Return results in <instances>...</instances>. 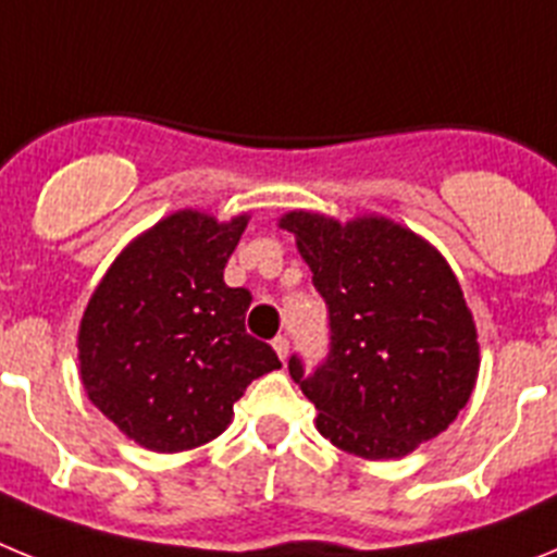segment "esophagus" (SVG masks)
<instances>
[{
  "label": "esophagus",
  "instance_id": "34e87169",
  "mask_svg": "<svg viewBox=\"0 0 557 557\" xmlns=\"http://www.w3.org/2000/svg\"><path fill=\"white\" fill-rule=\"evenodd\" d=\"M273 348H275V354H278V359H282V362H287V357H289V339L287 337H275L273 339Z\"/></svg>",
  "mask_w": 557,
  "mask_h": 557
}]
</instances>
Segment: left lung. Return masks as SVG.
Masks as SVG:
<instances>
[{
  "label": "left lung",
  "mask_w": 557,
  "mask_h": 557,
  "mask_svg": "<svg viewBox=\"0 0 557 557\" xmlns=\"http://www.w3.org/2000/svg\"><path fill=\"white\" fill-rule=\"evenodd\" d=\"M278 225L329 309V357L289 376L318 410V432L366 460H396L446 430L480 371L460 282L426 239L387 218L351 223L289 211Z\"/></svg>",
  "instance_id": "1"
}]
</instances>
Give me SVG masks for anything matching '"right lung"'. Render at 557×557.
I'll list each match as a JSON object with an SVG mask.
<instances>
[{"mask_svg":"<svg viewBox=\"0 0 557 557\" xmlns=\"http://www.w3.org/2000/svg\"><path fill=\"white\" fill-rule=\"evenodd\" d=\"M245 225L248 214L220 223L175 211L113 259L83 312V387L145 449L209 444L245 387L282 368L268 343L245 332L248 289L223 282Z\"/></svg>","mask_w":557,"mask_h":557,"instance_id":"1","label":"right lung"}]
</instances>
